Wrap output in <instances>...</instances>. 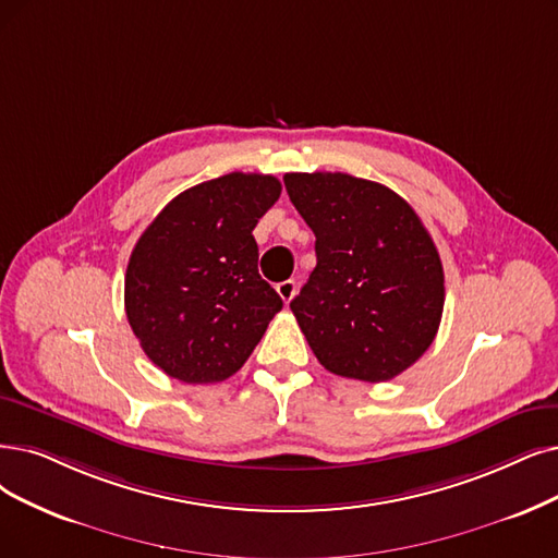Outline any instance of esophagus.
Wrapping results in <instances>:
<instances>
[{
	"instance_id": "esophagus-1",
	"label": "esophagus",
	"mask_w": 558,
	"mask_h": 558,
	"mask_svg": "<svg viewBox=\"0 0 558 558\" xmlns=\"http://www.w3.org/2000/svg\"><path fill=\"white\" fill-rule=\"evenodd\" d=\"M277 293H279V298L288 304V302H291V300L295 298V293H298V281H295V279H288V281L277 283Z\"/></svg>"
}]
</instances>
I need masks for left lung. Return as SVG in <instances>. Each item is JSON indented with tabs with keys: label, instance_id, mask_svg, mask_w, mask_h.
Masks as SVG:
<instances>
[{
	"label": "left lung",
	"instance_id": "1",
	"mask_svg": "<svg viewBox=\"0 0 558 558\" xmlns=\"http://www.w3.org/2000/svg\"><path fill=\"white\" fill-rule=\"evenodd\" d=\"M286 192L316 235V267L291 302L333 375L385 383L430 348L444 270L418 215L393 190L348 173H286Z\"/></svg>",
	"mask_w": 558,
	"mask_h": 558
}]
</instances>
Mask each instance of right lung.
<instances>
[{"label":"right lung","mask_w":558,"mask_h":558,"mask_svg":"<svg viewBox=\"0 0 558 558\" xmlns=\"http://www.w3.org/2000/svg\"><path fill=\"white\" fill-rule=\"evenodd\" d=\"M275 175L233 171L194 185L137 240L125 314L148 360L187 385L231 377L283 302L258 275V219L275 206Z\"/></svg>","instance_id":"1"}]
</instances>
